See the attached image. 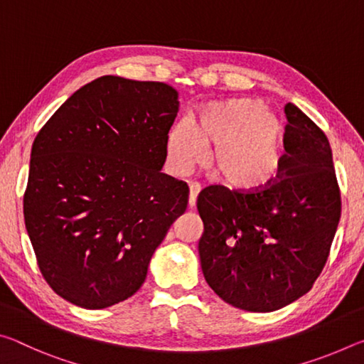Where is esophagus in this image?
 I'll list each match as a JSON object with an SVG mask.
<instances>
[{
  "mask_svg": "<svg viewBox=\"0 0 364 364\" xmlns=\"http://www.w3.org/2000/svg\"><path fill=\"white\" fill-rule=\"evenodd\" d=\"M200 186L199 184H191L189 186V208H194L196 207V200H197V194H199Z\"/></svg>",
  "mask_w": 364,
  "mask_h": 364,
  "instance_id": "1",
  "label": "esophagus"
}]
</instances>
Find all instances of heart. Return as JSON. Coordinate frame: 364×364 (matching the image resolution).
Segmentation results:
<instances>
[{"mask_svg":"<svg viewBox=\"0 0 364 364\" xmlns=\"http://www.w3.org/2000/svg\"><path fill=\"white\" fill-rule=\"evenodd\" d=\"M282 123L257 100L210 102L197 114L194 127L180 122L167 139L171 171L184 175L213 146L210 167L221 181L237 189H255L273 180L281 165Z\"/></svg>","mask_w":364,"mask_h":364,"instance_id":"heart-1","label":"heart"}]
</instances>
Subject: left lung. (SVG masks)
Wrapping results in <instances>:
<instances>
[{
    "label": "left lung",
    "mask_w": 364,
    "mask_h": 364,
    "mask_svg": "<svg viewBox=\"0 0 364 364\" xmlns=\"http://www.w3.org/2000/svg\"><path fill=\"white\" fill-rule=\"evenodd\" d=\"M284 114L276 178L249 191L215 184L197 196L204 278L226 304L247 311L279 310L310 291L341 220L328 138L292 102Z\"/></svg>",
    "instance_id": "8db88e82"
}]
</instances>
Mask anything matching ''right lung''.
I'll return each instance as SVG.
<instances>
[{
	"instance_id": "add662e5",
	"label": "right lung",
	"mask_w": 364,
	"mask_h": 364,
	"mask_svg": "<svg viewBox=\"0 0 364 364\" xmlns=\"http://www.w3.org/2000/svg\"><path fill=\"white\" fill-rule=\"evenodd\" d=\"M178 106L167 83L104 75L36 134L23 218L43 278L70 304L132 297L186 210L188 184L160 171Z\"/></svg>"
}]
</instances>
